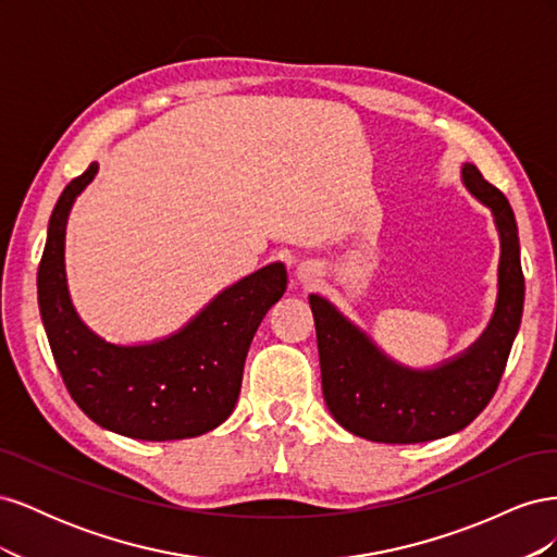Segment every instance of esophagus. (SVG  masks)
Returning a JSON list of instances; mask_svg holds the SVG:
<instances>
[{
    "instance_id": "34e87169",
    "label": "esophagus",
    "mask_w": 557,
    "mask_h": 557,
    "mask_svg": "<svg viewBox=\"0 0 557 557\" xmlns=\"http://www.w3.org/2000/svg\"><path fill=\"white\" fill-rule=\"evenodd\" d=\"M295 276H297V281H299L301 285H311V283L318 278V269H315L311 262H305V264L297 267Z\"/></svg>"
}]
</instances>
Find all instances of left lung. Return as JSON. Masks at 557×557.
<instances>
[{"mask_svg": "<svg viewBox=\"0 0 557 557\" xmlns=\"http://www.w3.org/2000/svg\"><path fill=\"white\" fill-rule=\"evenodd\" d=\"M462 183L491 209L499 234L495 311L467 350L432 369L399 364L332 301L309 295L325 404L336 423L362 440L420 444L460 432L487 407L507 367L525 301L516 218L474 164H462Z\"/></svg>", "mask_w": 557, "mask_h": 557, "instance_id": "obj_1", "label": "left lung"}]
</instances>
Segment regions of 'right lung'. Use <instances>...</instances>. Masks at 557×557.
Listing matches in <instances>:
<instances>
[{
	"label": "right lung",
	"mask_w": 557,
	"mask_h": 557,
	"mask_svg": "<svg viewBox=\"0 0 557 557\" xmlns=\"http://www.w3.org/2000/svg\"><path fill=\"white\" fill-rule=\"evenodd\" d=\"M97 162L62 190L48 223L37 274L39 311L66 391L99 428L141 442L190 440L234 411L244 362L288 274L272 262L232 283L178 332L150 344H111L76 313L64 272V234Z\"/></svg>",
	"instance_id": "1"
}]
</instances>
